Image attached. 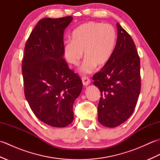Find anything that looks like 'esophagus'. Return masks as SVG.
Returning a JSON list of instances; mask_svg holds the SVG:
<instances>
[{
	"instance_id": "obj_1",
	"label": "esophagus",
	"mask_w": 160,
	"mask_h": 160,
	"mask_svg": "<svg viewBox=\"0 0 160 160\" xmlns=\"http://www.w3.org/2000/svg\"><path fill=\"white\" fill-rule=\"evenodd\" d=\"M82 84H83L84 86L89 85V84L91 82V80H90L89 78L88 77H86V76H83L82 78Z\"/></svg>"
}]
</instances>
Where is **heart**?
Instances as JSON below:
<instances>
[{
	"label": "heart",
	"mask_w": 160,
	"mask_h": 160,
	"mask_svg": "<svg viewBox=\"0 0 160 160\" xmlns=\"http://www.w3.org/2000/svg\"><path fill=\"white\" fill-rule=\"evenodd\" d=\"M72 40L64 42V56L67 62L78 66L86 58L80 72L89 73L96 67H102L110 60L116 43V32L109 24L89 22L78 27L72 32Z\"/></svg>",
	"instance_id": "1"
}]
</instances>
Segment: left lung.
<instances>
[{"label":"left lung","mask_w":160,"mask_h":160,"mask_svg":"<svg viewBox=\"0 0 160 160\" xmlns=\"http://www.w3.org/2000/svg\"><path fill=\"white\" fill-rule=\"evenodd\" d=\"M118 38L110 60L93 76L99 88L98 120L104 127L120 125L133 113L141 89L140 60L131 36L117 23Z\"/></svg>","instance_id":"obj_1"}]
</instances>
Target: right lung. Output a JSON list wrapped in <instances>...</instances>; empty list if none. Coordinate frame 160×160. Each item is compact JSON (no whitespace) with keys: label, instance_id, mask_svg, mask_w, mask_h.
I'll return each instance as SVG.
<instances>
[{"label":"right lung","instance_id":"right-lung-1","mask_svg":"<svg viewBox=\"0 0 160 160\" xmlns=\"http://www.w3.org/2000/svg\"><path fill=\"white\" fill-rule=\"evenodd\" d=\"M72 20H40L26 42L22 62L26 100L36 116L53 127L72 122L73 104L82 89L80 77L63 58L64 31Z\"/></svg>","mask_w":160,"mask_h":160}]
</instances>
